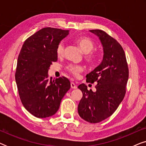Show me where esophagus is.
<instances>
[{
  "instance_id": "esophagus-1",
  "label": "esophagus",
  "mask_w": 146,
  "mask_h": 146,
  "mask_svg": "<svg viewBox=\"0 0 146 146\" xmlns=\"http://www.w3.org/2000/svg\"><path fill=\"white\" fill-rule=\"evenodd\" d=\"M70 86H71V88L72 89H76L77 88V86L76 85L74 82H71L70 83Z\"/></svg>"
}]
</instances>
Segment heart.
<instances>
[{
    "label": "heart",
    "mask_w": 146,
    "mask_h": 146,
    "mask_svg": "<svg viewBox=\"0 0 146 146\" xmlns=\"http://www.w3.org/2000/svg\"><path fill=\"white\" fill-rule=\"evenodd\" d=\"M76 43L78 45L80 49L85 53V59L88 62L94 61L97 58L96 52L93 50L95 44L90 38L87 37H78L75 40ZM64 51V46L62 42L58 44L56 48V54L58 56L63 55ZM83 67L81 65L70 64L66 67V70L71 74L77 76L83 71Z\"/></svg>",
    "instance_id": "obj_1"
}]
</instances>
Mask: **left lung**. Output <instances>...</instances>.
<instances>
[{"label": "left lung", "instance_id": "1", "mask_svg": "<svg viewBox=\"0 0 146 146\" xmlns=\"http://www.w3.org/2000/svg\"><path fill=\"white\" fill-rule=\"evenodd\" d=\"M99 37L104 50L98 66L86 75V82H96V91L84 84L78 88L82 98L78 107L79 115L90 123H98L113 114L125 94L129 70L123 48L116 40L101 30L90 31Z\"/></svg>", "mask_w": 146, "mask_h": 146}]
</instances>
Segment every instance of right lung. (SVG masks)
<instances>
[{"instance_id": "right-lung-1", "label": "right lung", "mask_w": 146, "mask_h": 146, "mask_svg": "<svg viewBox=\"0 0 146 146\" xmlns=\"http://www.w3.org/2000/svg\"><path fill=\"white\" fill-rule=\"evenodd\" d=\"M69 31L46 27L24 42L18 57L15 80L24 107L39 118L50 117L58 110L62 99L70 88L66 77L52 80L48 72L56 62V48Z\"/></svg>"}]
</instances>
